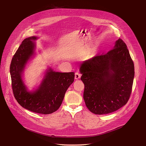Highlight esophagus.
I'll return each instance as SVG.
<instances>
[{
    "label": "esophagus",
    "instance_id": "1",
    "mask_svg": "<svg viewBox=\"0 0 146 146\" xmlns=\"http://www.w3.org/2000/svg\"><path fill=\"white\" fill-rule=\"evenodd\" d=\"M75 79L76 80H78L80 77H81V74L79 72H76L75 73Z\"/></svg>",
    "mask_w": 146,
    "mask_h": 146
}]
</instances>
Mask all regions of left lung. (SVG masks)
Instances as JSON below:
<instances>
[{
	"mask_svg": "<svg viewBox=\"0 0 146 146\" xmlns=\"http://www.w3.org/2000/svg\"><path fill=\"white\" fill-rule=\"evenodd\" d=\"M134 70L127 46L121 38L108 53L83 62L80 71L88 110L95 114H106L125 105L132 92Z\"/></svg>",
	"mask_w": 146,
	"mask_h": 146,
	"instance_id": "8db88e82",
	"label": "left lung"
}]
</instances>
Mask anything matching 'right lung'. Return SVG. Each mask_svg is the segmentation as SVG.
Returning <instances> with one entry per match:
<instances>
[{
    "mask_svg": "<svg viewBox=\"0 0 146 146\" xmlns=\"http://www.w3.org/2000/svg\"><path fill=\"white\" fill-rule=\"evenodd\" d=\"M31 36L23 40L14 55L10 68L14 96L23 108L32 112L49 114L60 106L66 91L74 81V73L55 72L50 68L38 88L29 92L23 81L22 74L28 60L34 54V41Z\"/></svg>",
    "mask_w": 146,
    "mask_h": 146,
    "instance_id": "1",
    "label": "right lung"
}]
</instances>
